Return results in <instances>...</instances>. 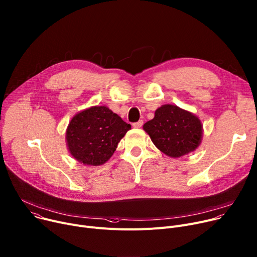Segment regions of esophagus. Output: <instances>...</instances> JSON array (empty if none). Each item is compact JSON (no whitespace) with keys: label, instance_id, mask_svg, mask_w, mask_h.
I'll return each instance as SVG.
<instances>
[{"label":"esophagus","instance_id":"obj_1","mask_svg":"<svg viewBox=\"0 0 257 257\" xmlns=\"http://www.w3.org/2000/svg\"><path fill=\"white\" fill-rule=\"evenodd\" d=\"M142 125H143V120H139L138 122H135V123L133 124V126L136 127V128H140Z\"/></svg>","mask_w":257,"mask_h":257}]
</instances>
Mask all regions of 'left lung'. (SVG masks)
<instances>
[{
	"mask_svg": "<svg viewBox=\"0 0 257 257\" xmlns=\"http://www.w3.org/2000/svg\"><path fill=\"white\" fill-rule=\"evenodd\" d=\"M153 144L166 155L178 159L202 143L203 124L199 117L176 105H163L153 119L143 125Z\"/></svg>",
	"mask_w": 257,
	"mask_h": 257,
	"instance_id": "1",
	"label": "left lung"
}]
</instances>
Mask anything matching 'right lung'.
Here are the masks:
<instances>
[{
  "label": "right lung",
  "instance_id": "add662e5",
  "mask_svg": "<svg viewBox=\"0 0 257 257\" xmlns=\"http://www.w3.org/2000/svg\"><path fill=\"white\" fill-rule=\"evenodd\" d=\"M131 124L106 106H92L77 113L69 122L66 142L70 154L86 166L107 163Z\"/></svg>",
  "mask_w": 257,
  "mask_h": 257
}]
</instances>
